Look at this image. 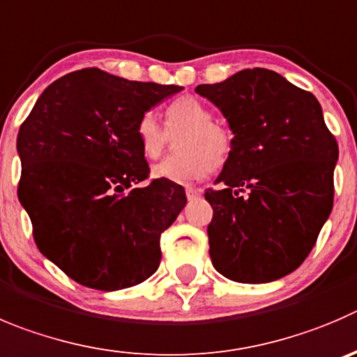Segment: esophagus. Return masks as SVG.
I'll return each instance as SVG.
<instances>
[{"label":"esophagus","instance_id":"1","mask_svg":"<svg viewBox=\"0 0 357 357\" xmlns=\"http://www.w3.org/2000/svg\"><path fill=\"white\" fill-rule=\"evenodd\" d=\"M185 196H188V199H196L202 196V189L198 188H188L185 189Z\"/></svg>","mask_w":357,"mask_h":357}]
</instances>
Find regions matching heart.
Masks as SVG:
<instances>
[{
    "label": "heart",
    "mask_w": 357,
    "mask_h": 357,
    "mask_svg": "<svg viewBox=\"0 0 357 357\" xmlns=\"http://www.w3.org/2000/svg\"><path fill=\"white\" fill-rule=\"evenodd\" d=\"M162 128L154 114L147 112L137 122L138 149L149 161H155L178 135L175 147L178 152L166 158L154 168V175L175 184H189L220 168L231 158L233 133L226 126L213 122L208 107L192 96L176 98L166 107Z\"/></svg>",
    "instance_id": "1"
}]
</instances>
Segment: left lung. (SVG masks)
Masks as SVG:
<instances>
[{
    "label": "left lung",
    "mask_w": 357,
    "mask_h": 357,
    "mask_svg": "<svg viewBox=\"0 0 357 357\" xmlns=\"http://www.w3.org/2000/svg\"><path fill=\"white\" fill-rule=\"evenodd\" d=\"M229 122L233 152L206 189L213 268L235 282L263 284L296 270L333 208L337 138L317 98L266 68L202 84Z\"/></svg>",
    "instance_id": "left-lung-1"
}]
</instances>
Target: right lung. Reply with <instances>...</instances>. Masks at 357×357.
<instances>
[{
  "instance_id": "add662e5",
  "label": "right lung",
  "mask_w": 357,
  "mask_h": 357,
  "mask_svg": "<svg viewBox=\"0 0 357 357\" xmlns=\"http://www.w3.org/2000/svg\"><path fill=\"white\" fill-rule=\"evenodd\" d=\"M181 89L84 68L50 84L20 124L19 202L40 252L80 286L124 289L159 268L162 231L188 198L149 178L135 130Z\"/></svg>"
}]
</instances>
